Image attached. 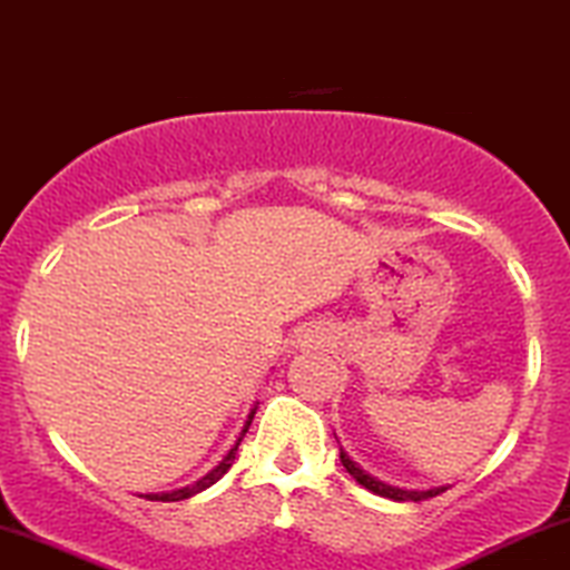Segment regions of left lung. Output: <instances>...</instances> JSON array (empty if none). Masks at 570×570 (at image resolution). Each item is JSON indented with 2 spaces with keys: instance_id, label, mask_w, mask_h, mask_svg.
Returning a JSON list of instances; mask_svg holds the SVG:
<instances>
[{
  "instance_id": "8db88e82",
  "label": "left lung",
  "mask_w": 570,
  "mask_h": 570,
  "mask_svg": "<svg viewBox=\"0 0 570 570\" xmlns=\"http://www.w3.org/2000/svg\"><path fill=\"white\" fill-rule=\"evenodd\" d=\"M340 462L342 468H345L351 475L358 481L363 489H368L372 493H376V497H385V499H393V502H424V499H433L438 497V493H443L445 489H430V491H403V489H395V485H385L382 481H374L372 475H366L358 464L353 462L351 456L345 454V451L340 449Z\"/></svg>"
}]
</instances>
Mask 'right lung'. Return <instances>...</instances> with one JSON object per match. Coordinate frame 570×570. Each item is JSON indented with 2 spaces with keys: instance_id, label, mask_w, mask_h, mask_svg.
Returning a JSON list of instances; mask_svg holds the SVG:
<instances>
[{
  "instance_id": "obj_1",
  "label": "right lung",
  "mask_w": 570,
  "mask_h": 570,
  "mask_svg": "<svg viewBox=\"0 0 570 570\" xmlns=\"http://www.w3.org/2000/svg\"><path fill=\"white\" fill-rule=\"evenodd\" d=\"M252 420H255V411H252L249 414V420H246V424H244V430H242V438H238L236 441V445H233V449L228 451V456L223 459V462L217 464L215 470L212 472H207V475L202 478V481H196L194 485H185V489H177V491H173V493H148L146 499H150V502H180V499H188V497H194V493H198V491H204V489H209L212 483H217L219 478L225 475V472L230 470V464H233V459H236V451H238V445H242V441H244V435H246V430H249V424H252Z\"/></svg>"
}]
</instances>
